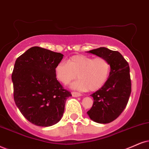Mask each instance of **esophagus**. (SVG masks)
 Listing matches in <instances>:
<instances>
[{
  "label": "esophagus",
  "instance_id": "obj_1",
  "mask_svg": "<svg viewBox=\"0 0 149 149\" xmlns=\"http://www.w3.org/2000/svg\"><path fill=\"white\" fill-rule=\"evenodd\" d=\"M72 97H77L81 96V93H77V92H72Z\"/></svg>",
  "mask_w": 149,
  "mask_h": 149
}]
</instances>
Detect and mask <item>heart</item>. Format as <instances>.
<instances>
[{"label": "heart", "instance_id": "1", "mask_svg": "<svg viewBox=\"0 0 149 149\" xmlns=\"http://www.w3.org/2000/svg\"><path fill=\"white\" fill-rule=\"evenodd\" d=\"M111 65L102 56L94 58L86 55H74L55 66L54 74L60 83L68 85L77 77L79 79L71 85L79 91H96L104 86L109 77Z\"/></svg>", "mask_w": 149, "mask_h": 149}]
</instances>
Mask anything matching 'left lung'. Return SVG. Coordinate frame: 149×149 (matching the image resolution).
Instances as JSON below:
<instances>
[{
	"mask_svg": "<svg viewBox=\"0 0 149 149\" xmlns=\"http://www.w3.org/2000/svg\"><path fill=\"white\" fill-rule=\"evenodd\" d=\"M105 58L111 65L106 83L91 96L94 102L87 112L92 120L108 124L117 119L127 105L131 93L130 68L128 62L117 51L100 47L88 52Z\"/></svg>",
	"mask_w": 149,
	"mask_h": 149,
	"instance_id": "1",
	"label": "left lung"
}]
</instances>
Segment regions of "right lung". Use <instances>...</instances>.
Masks as SVG:
<instances>
[{"label": "right lung", "mask_w": 149, "mask_h": 149, "mask_svg": "<svg viewBox=\"0 0 149 149\" xmlns=\"http://www.w3.org/2000/svg\"><path fill=\"white\" fill-rule=\"evenodd\" d=\"M63 54L32 47L16 60L12 79L14 99L22 115L34 125L47 127L63 117L71 93L63 89L54 74Z\"/></svg>", "instance_id": "right-lung-1"}]
</instances>
